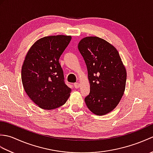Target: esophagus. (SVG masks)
<instances>
[{
  "mask_svg": "<svg viewBox=\"0 0 153 153\" xmlns=\"http://www.w3.org/2000/svg\"><path fill=\"white\" fill-rule=\"evenodd\" d=\"M74 87H75V88H76V89L79 88V87H80V84H79V83H74Z\"/></svg>",
  "mask_w": 153,
  "mask_h": 153,
  "instance_id": "esophagus-1",
  "label": "esophagus"
}]
</instances>
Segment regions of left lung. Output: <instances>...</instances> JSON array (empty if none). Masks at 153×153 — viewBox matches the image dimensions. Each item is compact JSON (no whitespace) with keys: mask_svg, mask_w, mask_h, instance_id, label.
<instances>
[{"mask_svg":"<svg viewBox=\"0 0 153 153\" xmlns=\"http://www.w3.org/2000/svg\"><path fill=\"white\" fill-rule=\"evenodd\" d=\"M78 49L87 65L90 83L86 105L96 115L106 114L116 108L124 93L126 68L116 48L103 39L84 37Z\"/></svg>","mask_w":153,"mask_h":153,"instance_id":"obj_1","label":"left lung"}]
</instances>
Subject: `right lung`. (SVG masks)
<instances>
[{
    "label": "right lung",
    "instance_id": "right-lung-1",
    "mask_svg": "<svg viewBox=\"0 0 153 153\" xmlns=\"http://www.w3.org/2000/svg\"><path fill=\"white\" fill-rule=\"evenodd\" d=\"M71 36L53 35L41 38L32 45L22 68L25 93L41 108L53 110L64 105L71 89L64 83L59 58Z\"/></svg>",
    "mask_w": 153,
    "mask_h": 153
}]
</instances>
